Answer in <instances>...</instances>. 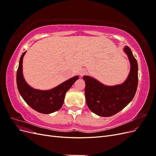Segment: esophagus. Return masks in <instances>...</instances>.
<instances>
[{"label": "esophagus", "mask_w": 156, "mask_h": 156, "mask_svg": "<svg viewBox=\"0 0 156 156\" xmlns=\"http://www.w3.org/2000/svg\"><path fill=\"white\" fill-rule=\"evenodd\" d=\"M87 73V70L85 69H81L79 72V75L80 76H83L84 75H85Z\"/></svg>", "instance_id": "obj_1"}]
</instances>
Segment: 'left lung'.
<instances>
[{
	"label": "left lung",
	"mask_w": 156,
	"mask_h": 156,
	"mask_svg": "<svg viewBox=\"0 0 156 156\" xmlns=\"http://www.w3.org/2000/svg\"><path fill=\"white\" fill-rule=\"evenodd\" d=\"M124 51L128 56L131 68L128 77L121 84L106 86L90 76H83L85 81L87 104L97 115L108 117L120 112L133 100L138 85V64L129 47Z\"/></svg>",
	"instance_id": "obj_1"
}]
</instances>
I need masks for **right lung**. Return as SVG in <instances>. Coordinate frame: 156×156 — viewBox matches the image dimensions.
Returning <instances> with one entry per match:
<instances>
[{"mask_svg": "<svg viewBox=\"0 0 156 156\" xmlns=\"http://www.w3.org/2000/svg\"><path fill=\"white\" fill-rule=\"evenodd\" d=\"M26 51L20 58L17 71L16 81L19 92L25 101L33 109L43 114H50L62 107L66 93L79 79L77 75L49 90H40L28 84L23 75V58Z\"/></svg>", "mask_w": 156, "mask_h": 156, "instance_id": "1", "label": "right lung"}]
</instances>
